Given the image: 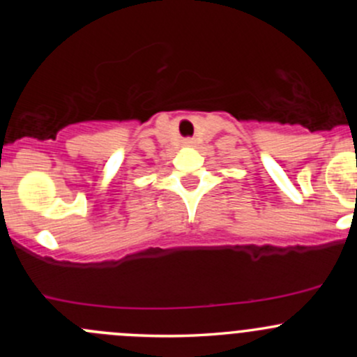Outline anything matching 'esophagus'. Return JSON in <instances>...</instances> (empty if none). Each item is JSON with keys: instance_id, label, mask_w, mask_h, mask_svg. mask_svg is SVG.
<instances>
[{"instance_id": "esophagus-1", "label": "esophagus", "mask_w": 357, "mask_h": 357, "mask_svg": "<svg viewBox=\"0 0 357 357\" xmlns=\"http://www.w3.org/2000/svg\"><path fill=\"white\" fill-rule=\"evenodd\" d=\"M183 143H185V146H193V145H195V142H193L192 138H186Z\"/></svg>"}]
</instances>
